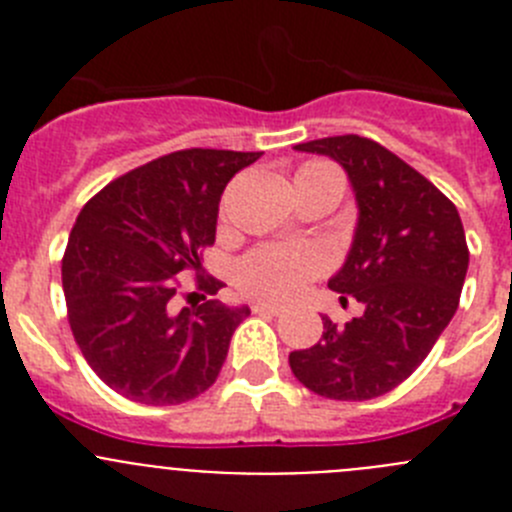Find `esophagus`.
Masks as SVG:
<instances>
[{"label":"esophagus","instance_id":"obj_1","mask_svg":"<svg viewBox=\"0 0 512 512\" xmlns=\"http://www.w3.org/2000/svg\"><path fill=\"white\" fill-rule=\"evenodd\" d=\"M253 312H259V315H279L282 307L269 305V302H256V305H253Z\"/></svg>","mask_w":512,"mask_h":512}]
</instances>
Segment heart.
<instances>
[{"label": "heart", "mask_w": 512, "mask_h": 512, "mask_svg": "<svg viewBox=\"0 0 512 512\" xmlns=\"http://www.w3.org/2000/svg\"><path fill=\"white\" fill-rule=\"evenodd\" d=\"M338 174L328 164H305L297 174ZM328 256L315 246H261L235 266V284L251 297L271 302L295 300L312 279L323 274Z\"/></svg>", "instance_id": "1"}]
</instances>
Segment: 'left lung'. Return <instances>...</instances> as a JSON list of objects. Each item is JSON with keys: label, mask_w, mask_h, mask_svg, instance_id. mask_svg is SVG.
<instances>
[{"label": "left lung", "mask_w": 512, "mask_h": 512, "mask_svg": "<svg viewBox=\"0 0 512 512\" xmlns=\"http://www.w3.org/2000/svg\"><path fill=\"white\" fill-rule=\"evenodd\" d=\"M330 156L356 194L354 243L328 287L364 305L359 318H323V338L292 351V374L328 400H372L405 382L451 323L469 248L454 202L395 153L361 135L300 143Z\"/></svg>", "instance_id": "obj_1"}]
</instances>
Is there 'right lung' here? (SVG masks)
I'll list each match as a JSON object with an SVG mask.
<instances>
[{
	"mask_svg": "<svg viewBox=\"0 0 512 512\" xmlns=\"http://www.w3.org/2000/svg\"><path fill=\"white\" fill-rule=\"evenodd\" d=\"M261 153L187 148L110 182L84 205L61 261L81 354L117 395L179 405L212 387L248 307L220 300L176 310L179 274L202 271L225 184ZM217 295L223 282L197 277Z\"/></svg>",
	"mask_w": 512,
	"mask_h": 512,
	"instance_id": "obj_1",
	"label": "right lung"
}]
</instances>
